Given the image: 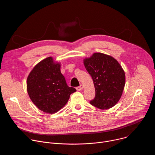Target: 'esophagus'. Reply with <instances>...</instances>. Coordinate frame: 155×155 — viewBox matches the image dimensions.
Instances as JSON below:
<instances>
[{
	"mask_svg": "<svg viewBox=\"0 0 155 155\" xmlns=\"http://www.w3.org/2000/svg\"><path fill=\"white\" fill-rule=\"evenodd\" d=\"M83 84H80V86H78V87H77V91H81V90H83Z\"/></svg>",
	"mask_w": 155,
	"mask_h": 155,
	"instance_id": "esophagus-1",
	"label": "esophagus"
}]
</instances>
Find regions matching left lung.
<instances>
[{"mask_svg":"<svg viewBox=\"0 0 155 155\" xmlns=\"http://www.w3.org/2000/svg\"><path fill=\"white\" fill-rule=\"evenodd\" d=\"M84 67L91 76L96 91L90 104L106 110L120 99L125 85V73L117 59L101 53H94L83 59Z\"/></svg>","mask_w":155,"mask_h":155,"instance_id":"1","label":"left lung"}]
</instances>
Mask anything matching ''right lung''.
I'll return each instance as SVG.
<instances>
[{"mask_svg": "<svg viewBox=\"0 0 155 155\" xmlns=\"http://www.w3.org/2000/svg\"><path fill=\"white\" fill-rule=\"evenodd\" d=\"M61 63L48 57L39 62L27 78V91L34 104L42 112L54 114L68 102L75 92L61 72Z\"/></svg>", "mask_w": 155, "mask_h": 155, "instance_id": "right-lung-1", "label": "right lung"}]
</instances>
